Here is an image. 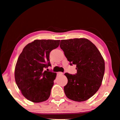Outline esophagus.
<instances>
[{
  "label": "esophagus",
  "instance_id": "34e87169",
  "mask_svg": "<svg viewBox=\"0 0 120 120\" xmlns=\"http://www.w3.org/2000/svg\"><path fill=\"white\" fill-rule=\"evenodd\" d=\"M58 74L59 75H63L64 73H62V72H58Z\"/></svg>",
  "mask_w": 120,
  "mask_h": 120
}]
</instances>
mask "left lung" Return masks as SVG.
I'll list each match as a JSON object with an SVG mask.
<instances>
[{"instance_id": "1", "label": "left lung", "mask_w": 120, "mask_h": 120, "mask_svg": "<svg viewBox=\"0 0 120 120\" xmlns=\"http://www.w3.org/2000/svg\"><path fill=\"white\" fill-rule=\"evenodd\" d=\"M60 46L70 65L76 64V75L64 74L68 79L64 94L74 101H86L101 85L105 72L103 57L94 44L86 38L61 40Z\"/></svg>"}]
</instances>
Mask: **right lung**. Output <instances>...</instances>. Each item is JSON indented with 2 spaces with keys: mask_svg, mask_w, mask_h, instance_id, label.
Segmentation results:
<instances>
[{
  "mask_svg": "<svg viewBox=\"0 0 120 120\" xmlns=\"http://www.w3.org/2000/svg\"><path fill=\"white\" fill-rule=\"evenodd\" d=\"M60 40L36 39L29 43L19 56L15 68V79L23 96L37 103L50 97L56 73L44 70L51 66L50 53Z\"/></svg>",
  "mask_w": 120,
  "mask_h": 120,
  "instance_id": "obj_1",
  "label": "right lung"
}]
</instances>
